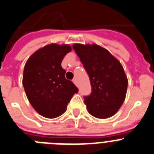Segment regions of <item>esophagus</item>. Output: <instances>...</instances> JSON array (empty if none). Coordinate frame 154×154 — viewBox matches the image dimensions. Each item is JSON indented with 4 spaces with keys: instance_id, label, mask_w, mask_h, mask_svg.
Listing matches in <instances>:
<instances>
[{
    "instance_id": "34e87169",
    "label": "esophagus",
    "mask_w": 154,
    "mask_h": 154,
    "mask_svg": "<svg viewBox=\"0 0 154 154\" xmlns=\"http://www.w3.org/2000/svg\"><path fill=\"white\" fill-rule=\"evenodd\" d=\"M72 82H73V83L75 85H77V79H74L72 80Z\"/></svg>"
}]
</instances>
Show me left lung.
Instances as JSON below:
<instances>
[{
	"label": "left lung",
	"instance_id": "8db88e82",
	"mask_svg": "<svg viewBox=\"0 0 154 154\" xmlns=\"http://www.w3.org/2000/svg\"><path fill=\"white\" fill-rule=\"evenodd\" d=\"M72 47L89 76L91 93L84 97L88 113L101 119L113 116L126 97L128 81L123 66L97 44L75 43Z\"/></svg>",
	"mask_w": 154,
	"mask_h": 154
}]
</instances>
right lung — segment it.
Masks as SVG:
<instances>
[{
    "instance_id": "obj_1",
    "label": "right lung",
    "mask_w": 154,
    "mask_h": 154,
    "mask_svg": "<svg viewBox=\"0 0 154 154\" xmlns=\"http://www.w3.org/2000/svg\"><path fill=\"white\" fill-rule=\"evenodd\" d=\"M72 50L68 44L51 43L36 50L26 61L23 85L26 97L36 112L47 118L60 116L67 109L79 89L65 77L61 66L64 56Z\"/></svg>"
}]
</instances>
